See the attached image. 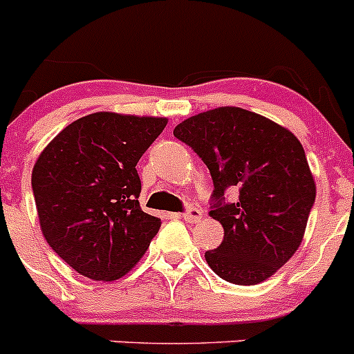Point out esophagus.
Masks as SVG:
<instances>
[{
	"label": "esophagus",
	"instance_id": "1",
	"mask_svg": "<svg viewBox=\"0 0 354 354\" xmlns=\"http://www.w3.org/2000/svg\"><path fill=\"white\" fill-rule=\"evenodd\" d=\"M202 216L204 214H202L201 209L190 207L187 212H183V214H181V218H183L187 223H197L198 219H202Z\"/></svg>",
	"mask_w": 354,
	"mask_h": 354
}]
</instances>
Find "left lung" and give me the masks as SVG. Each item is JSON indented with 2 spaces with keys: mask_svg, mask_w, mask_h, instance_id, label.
Instances as JSON below:
<instances>
[{
  "mask_svg": "<svg viewBox=\"0 0 354 354\" xmlns=\"http://www.w3.org/2000/svg\"><path fill=\"white\" fill-rule=\"evenodd\" d=\"M174 136L204 160L214 183L209 216L223 242L205 261L223 280L256 286L296 254L317 195L303 145L292 131L240 107H218L185 119ZM226 187L239 190L232 205Z\"/></svg>",
  "mask_w": 354,
  "mask_h": 354,
  "instance_id": "left-lung-1",
  "label": "left lung"
}]
</instances>
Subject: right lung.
<instances>
[{
    "label": "right lung",
    "instance_id": "add662e5",
    "mask_svg": "<svg viewBox=\"0 0 354 354\" xmlns=\"http://www.w3.org/2000/svg\"><path fill=\"white\" fill-rule=\"evenodd\" d=\"M167 118L95 112L71 122L32 167L37 218L48 245L91 280L131 272L160 228L140 207L136 164Z\"/></svg>",
    "mask_w": 354,
    "mask_h": 354
}]
</instances>
